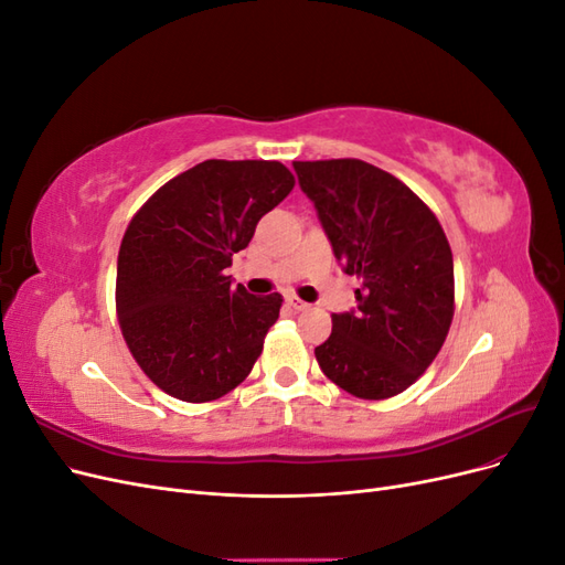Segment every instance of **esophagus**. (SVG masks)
Returning <instances> with one entry per match:
<instances>
[{"mask_svg": "<svg viewBox=\"0 0 565 565\" xmlns=\"http://www.w3.org/2000/svg\"><path fill=\"white\" fill-rule=\"evenodd\" d=\"M287 303H289V306H292V309H295V311H309V309H311V303H306V301H301L299 297H289V299H287Z\"/></svg>", "mask_w": 565, "mask_h": 565, "instance_id": "34e87169", "label": "esophagus"}]
</instances>
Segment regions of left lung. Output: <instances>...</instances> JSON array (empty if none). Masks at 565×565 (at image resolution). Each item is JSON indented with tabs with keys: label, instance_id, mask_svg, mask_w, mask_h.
Returning <instances> with one entry per match:
<instances>
[{
	"label": "left lung",
	"instance_id": "obj_1",
	"mask_svg": "<svg viewBox=\"0 0 565 565\" xmlns=\"http://www.w3.org/2000/svg\"><path fill=\"white\" fill-rule=\"evenodd\" d=\"M334 256L361 280L358 309L332 313L316 347L324 377L363 401L413 386L455 316L452 249L436 214L384 169L355 158L295 162Z\"/></svg>",
	"mask_w": 565,
	"mask_h": 565
}]
</instances>
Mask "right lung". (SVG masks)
Segmentation results:
<instances>
[{"label":"right lung","instance_id":"obj_1","mask_svg":"<svg viewBox=\"0 0 565 565\" xmlns=\"http://www.w3.org/2000/svg\"><path fill=\"white\" fill-rule=\"evenodd\" d=\"M292 188L276 160H204L131 216L117 256V320L134 361L169 396L216 401L262 355L282 297H254L224 270Z\"/></svg>","mask_w":565,"mask_h":565}]
</instances>
